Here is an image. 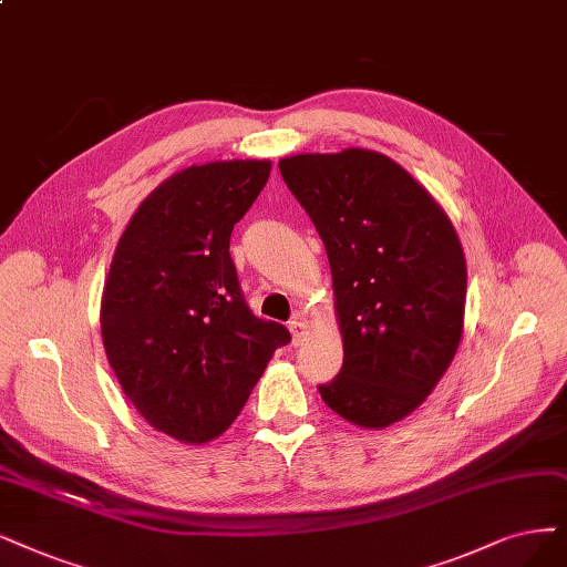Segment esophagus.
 <instances>
[{
  "label": "esophagus",
  "instance_id": "1",
  "mask_svg": "<svg viewBox=\"0 0 567 567\" xmlns=\"http://www.w3.org/2000/svg\"><path fill=\"white\" fill-rule=\"evenodd\" d=\"M306 329H308V324H306V322H301V320H297V318L289 322V331H291V337H295V343H299V341L303 339Z\"/></svg>",
  "mask_w": 567,
  "mask_h": 567
}]
</instances>
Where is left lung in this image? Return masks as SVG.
Instances as JSON below:
<instances>
[{
  "label": "left lung",
  "mask_w": 567,
  "mask_h": 567,
  "mask_svg": "<svg viewBox=\"0 0 567 567\" xmlns=\"http://www.w3.org/2000/svg\"><path fill=\"white\" fill-rule=\"evenodd\" d=\"M324 243L343 367L320 385L348 423L383 430L421 406L465 327L467 266L455 226L392 158L350 146L280 158Z\"/></svg>",
  "instance_id": "left-lung-1"
}]
</instances>
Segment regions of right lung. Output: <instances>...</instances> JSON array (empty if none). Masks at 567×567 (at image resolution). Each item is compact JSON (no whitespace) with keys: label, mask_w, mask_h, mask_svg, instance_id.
<instances>
[{"label":"right lung","mask_w":567,"mask_h":567,"mask_svg":"<svg viewBox=\"0 0 567 567\" xmlns=\"http://www.w3.org/2000/svg\"><path fill=\"white\" fill-rule=\"evenodd\" d=\"M270 161L184 167L146 196L114 249L102 343L123 394L154 430L200 446L243 411L287 327L251 316L228 255Z\"/></svg>","instance_id":"1"}]
</instances>
